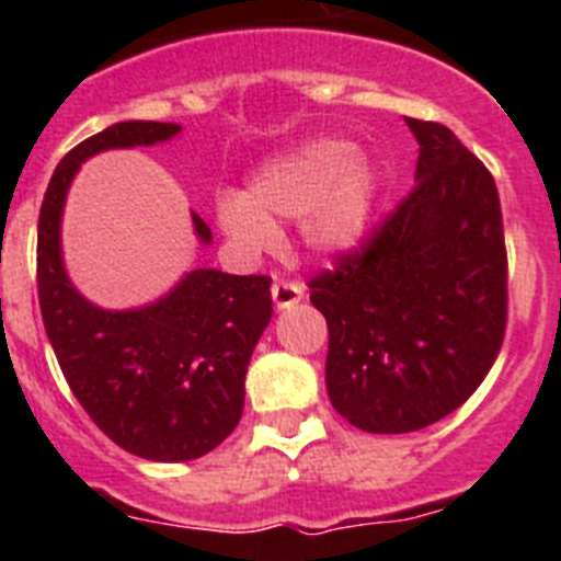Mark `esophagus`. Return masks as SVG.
Returning <instances> with one entry per match:
<instances>
[{"label": "esophagus", "mask_w": 561, "mask_h": 561, "mask_svg": "<svg viewBox=\"0 0 561 561\" xmlns=\"http://www.w3.org/2000/svg\"><path fill=\"white\" fill-rule=\"evenodd\" d=\"M304 295L306 289L300 284H295V280H275L272 284V300H275L277 309H291V306L304 300Z\"/></svg>", "instance_id": "1"}]
</instances>
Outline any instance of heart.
<instances>
[{
  "label": "heart",
  "mask_w": 561,
  "mask_h": 561,
  "mask_svg": "<svg viewBox=\"0 0 561 561\" xmlns=\"http://www.w3.org/2000/svg\"><path fill=\"white\" fill-rule=\"evenodd\" d=\"M376 180L345 140H311L257 168L250 193L225 191L216 199L221 230L250 252L272 250L275 219L304 216L306 244L323 255L356 247L374 213Z\"/></svg>",
  "instance_id": "1"
}]
</instances>
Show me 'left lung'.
Listing matches in <instances>:
<instances>
[{
  "mask_svg": "<svg viewBox=\"0 0 561 561\" xmlns=\"http://www.w3.org/2000/svg\"><path fill=\"white\" fill-rule=\"evenodd\" d=\"M404 123L419 140L415 187L309 284L329 323L331 404L385 435L458 410L492 370L508 320L494 176L447 126Z\"/></svg>",
  "mask_w": 561,
  "mask_h": 561,
  "instance_id": "obj_1",
  "label": "left lung"
}]
</instances>
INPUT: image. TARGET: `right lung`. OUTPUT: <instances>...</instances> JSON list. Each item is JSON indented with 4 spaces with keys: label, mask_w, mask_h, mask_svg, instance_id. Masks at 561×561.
Here are the masks:
<instances>
[{
    "label": "right lung",
    "mask_w": 561,
    "mask_h": 561,
    "mask_svg": "<svg viewBox=\"0 0 561 561\" xmlns=\"http://www.w3.org/2000/svg\"><path fill=\"white\" fill-rule=\"evenodd\" d=\"M173 134L176 123L126 121L72 148L44 193L36 257L44 329L69 390L117 447L168 463L202 458L236 430L247 365L272 317V277L193 270L157 304L98 309L64 270L61 213L83 160ZM193 227L213 241L196 213Z\"/></svg>",
    "instance_id": "add662e5"
}]
</instances>
